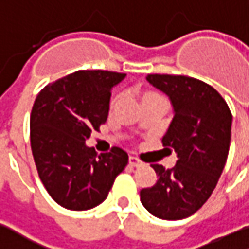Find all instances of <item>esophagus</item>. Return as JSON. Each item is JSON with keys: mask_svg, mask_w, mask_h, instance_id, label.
I'll return each mask as SVG.
<instances>
[{"mask_svg": "<svg viewBox=\"0 0 249 249\" xmlns=\"http://www.w3.org/2000/svg\"><path fill=\"white\" fill-rule=\"evenodd\" d=\"M129 164L132 166V167H139V166H142L143 163L137 159V157H134V156H130L129 157Z\"/></svg>", "mask_w": 249, "mask_h": 249, "instance_id": "1", "label": "esophagus"}]
</instances>
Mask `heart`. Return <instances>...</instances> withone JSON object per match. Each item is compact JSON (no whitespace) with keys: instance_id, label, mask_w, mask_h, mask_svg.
<instances>
[{"instance_id":"1","label":"heart","mask_w":249,"mask_h":249,"mask_svg":"<svg viewBox=\"0 0 249 249\" xmlns=\"http://www.w3.org/2000/svg\"><path fill=\"white\" fill-rule=\"evenodd\" d=\"M146 96H150V95H146Z\"/></svg>"}]
</instances>
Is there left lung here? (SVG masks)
Wrapping results in <instances>:
<instances>
[{
  "label": "left lung",
  "instance_id": "8db88e82",
  "mask_svg": "<svg viewBox=\"0 0 249 249\" xmlns=\"http://www.w3.org/2000/svg\"><path fill=\"white\" fill-rule=\"evenodd\" d=\"M146 79L173 106L161 140L177 154V161L173 169L151 164L159 178L140 190V201L157 218L183 220L203 207L218 183L230 150L232 115L221 95L201 80L181 75Z\"/></svg>",
  "mask_w": 249,
  "mask_h": 249
}]
</instances>
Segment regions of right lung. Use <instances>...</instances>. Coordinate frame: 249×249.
Segmentation results:
<instances>
[{"instance_id":"obj_1","label":"right lung","mask_w":249,"mask_h":249,"mask_svg":"<svg viewBox=\"0 0 249 249\" xmlns=\"http://www.w3.org/2000/svg\"><path fill=\"white\" fill-rule=\"evenodd\" d=\"M126 73L78 71L45 86L31 112V149L39 178L63 208L85 211L103 203L129 156L120 147L98 156L86 146L106 122L110 92Z\"/></svg>"}]
</instances>
